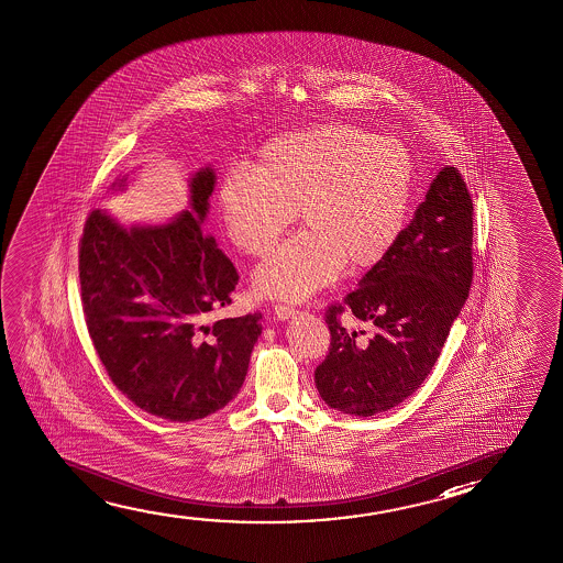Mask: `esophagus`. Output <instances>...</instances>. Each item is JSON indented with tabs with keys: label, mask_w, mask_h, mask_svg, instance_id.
<instances>
[{
	"label": "esophagus",
	"mask_w": 563,
	"mask_h": 563,
	"mask_svg": "<svg viewBox=\"0 0 563 563\" xmlns=\"http://www.w3.org/2000/svg\"><path fill=\"white\" fill-rule=\"evenodd\" d=\"M294 308L290 306H283V303H278L273 308V316L278 319V321H288V319L294 318Z\"/></svg>",
	"instance_id": "1"
}]
</instances>
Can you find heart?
<instances>
[{"instance_id":"1","label":"heart","mask_w":563,"mask_h":563,"mask_svg":"<svg viewBox=\"0 0 563 563\" xmlns=\"http://www.w3.org/2000/svg\"><path fill=\"white\" fill-rule=\"evenodd\" d=\"M415 164L399 139L351 123L290 131L261 147L255 163L220 179L217 205L230 242L265 255L296 219L306 229L253 273L260 296L302 302L346 265L372 269L407 227Z\"/></svg>"}]
</instances>
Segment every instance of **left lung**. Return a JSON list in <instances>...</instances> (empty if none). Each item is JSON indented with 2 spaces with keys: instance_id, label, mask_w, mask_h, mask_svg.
I'll return each instance as SVG.
<instances>
[{
  "instance_id": "obj_1",
  "label": "left lung",
  "mask_w": 563,
  "mask_h": 563,
  "mask_svg": "<svg viewBox=\"0 0 563 563\" xmlns=\"http://www.w3.org/2000/svg\"><path fill=\"white\" fill-rule=\"evenodd\" d=\"M471 283L473 199L459 170L443 166L391 253L327 311L331 349L316 369L327 407L374 416L408 399L432 372ZM341 312L357 327L341 324Z\"/></svg>"
}]
</instances>
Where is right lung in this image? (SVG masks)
<instances>
[{"instance_id":"add662e5","label":"right lung","mask_w":563,"mask_h":563,"mask_svg":"<svg viewBox=\"0 0 563 563\" xmlns=\"http://www.w3.org/2000/svg\"><path fill=\"white\" fill-rule=\"evenodd\" d=\"M130 174L112 184L128 188ZM217 174L189 176V207L161 224L122 222L95 209L79 247L85 319L110 379L148 415L191 422L227 407L244 384L261 313L203 321L232 302V261L203 222Z\"/></svg>"}]
</instances>
